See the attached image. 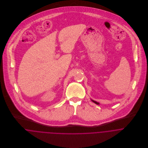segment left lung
<instances>
[{"instance_id": "8db88e82", "label": "left lung", "mask_w": 148, "mask_h": 148, "mask_svg": "<svg viewBox=\"0 0 148 148\" xmlns=\"http://www.w3.org/2000/svg\"><path fill=\"white\" fill-rule=\"evenodd\" d=\"M93 103H95V104H97V105H99V103H97V102H96V101H94V100H91Z\"/></svg>"}]
</instances>
